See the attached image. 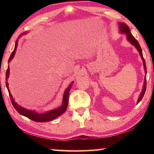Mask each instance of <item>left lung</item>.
Returning a JSON list of instances; mask_svg holds the SVG:
<instances>
[{
    "instance_id": "1",
    "label": "left lung",
    "mask_w": 154,
    "mask_h": 154,
    "mask_svg": "<svg viewBox=\"0 0 154 154\" xmlns=\"http://www.w3.org/2000/svg\"><path fill=\"white\" fill-rule=\"evenodd\" d=\"M119 32L122 34H125L126 35V38L128 41L132 44V45H134L136 49H137V51H139V53L140 56V58H141L143 62V66H144V70H145V76L144 78V82H143V89H142V92H140L139 99L137 100V104L139 103L140 100H142V98L144 96V94L146 90V85H147V82H146V74H147V68H146V65H145V60L143 58V52H142V49L141 48H140V45L138 43V41L135 39V38L132 35V33L130 32V30L129 27L128 26L124 24V23L122 22H119Z\"/></svg>"
}]
</instances>
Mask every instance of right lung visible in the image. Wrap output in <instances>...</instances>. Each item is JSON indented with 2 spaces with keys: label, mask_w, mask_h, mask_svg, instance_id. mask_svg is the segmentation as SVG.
Returning <instances> with one entry per match:
<instances>
[{
  "label": "right lung",
  "mask_w": 154,
  "mask_h": 154,
  "mask_svg": "<svg viewBox=\"0 0 154 154\" xmlns=\"http://www.w3.org/2000/svg\"><path fill=\"white\" fill-rule=\"evenodd\" d=\"M24 34H26V32L22 33V35H20L19 36V38L21 36ZM17 42L18 40L15 41V48L14 51L12 52L11 56L9 59V62H11V60L14 58V57L15 56V51H16V49L17 47ZM9 76V66H8L7 67V70L6 72V86L7 90H8V92L9 94V96L10 98H11V103L13 106H14V108L16 109L17 111L20 114L22 115V116H24L26 118H29L32 120L35 121V122H49V121H51L53 119H56L59 117L60 116H61L62 114H63L65 111L67 109V106H68V103H69V91L71 90V87L72 84H73V82H72V83L69 85L66 90L64 91V95H63V99H62V103L61 106H58L57 109H53V110L47 111L45 113H38L37 112H36L35 111H32V110H29V109H25L22 106H21L20 105L15 102L14 98H13V96L11 95V92H10V90L9 89V83L7 82V80H8V78Z\"/></svg>",
  "instance_id": "1"
}]
</instances>
